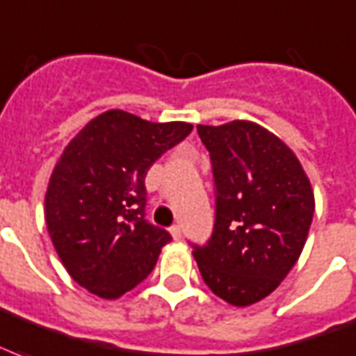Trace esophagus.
I'll use <instances>...</instances> for the list:
<instances>
[{
	"instance_id": "34e87169",
	"label": "esophagus",
	"mask_w": 356,
	"mask_h": 356,
	"mask_svg": "<svg viewBox=\"0 0 356 356\" xmlns=\"http://www.w3.org/2000/svg\"><path fill=\"white\" fill-rule=\"evenodd\" d=\"M170 233H172V237L175 238V241H181V237H183V233H181V226H172L170 227Z\"/></svg>"
}]
</instances>
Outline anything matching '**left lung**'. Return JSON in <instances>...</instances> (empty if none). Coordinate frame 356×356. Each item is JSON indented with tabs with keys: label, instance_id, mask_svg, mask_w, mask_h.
Listing matches in <instances>:
<instances>
[{
	"label": "left lung",
	"instance_id": "1",
	"mask_svg": "<svg viewBox=\"0 0 356 356\" xmlns=\"http://www.w3.org/2000/svg\"><path fill=\"white\" fill-rule=\"evenodd\" d=\"M211 156L214 227L192 244L203 282L233 306L261 300L280 286L305 248L314 192L293 151L250 121L197 124Z\"/></svg>",
	"mask_w": 356,
	"mask_h": 356
}]
</instances>
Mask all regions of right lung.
Returning <instances> with one entry per match:
<instances>
[{
  "mask_svg": "<svg viewBox=\"0 0 356 356\" xmlns=\"http://www.w3.org/2000/svg\"><path fill=\"white\" fill-rule=\"evenodd\" d=\"M190 132V123L110 110L65 147L46 190V226L67 273L93 295L118 298L134 289L172 241L145 220V175Z\"/></svg>",
  "mask_w": 356,
  "mask_h": 356,
  "instance_id": "1",
  "label": "right lung"
}]
</instances>
